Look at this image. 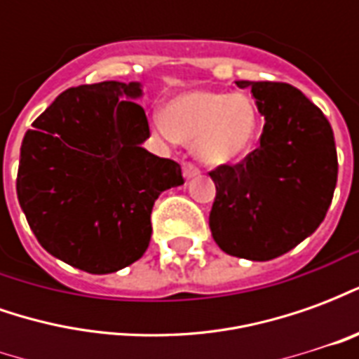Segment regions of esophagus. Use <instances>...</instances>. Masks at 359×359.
Here are the masks:
<instances>
[{
    "mask_svg": "<svg viewBox=\"0 0 359 359\" xmlns=\"http://www.w3.org/2000/svg\"><path fill=\"white\" fill-rule=\"evenodd\" d=\"M182 175H184V179H194V177L200 175V169L194 163L187 161V163L182 165Z\"/></svg>",
    "mask_w": 359,
    "mask_h": 359,
    "instance_id": "34e87169",
    "label": "esophagus"
}]
</instances>
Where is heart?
I'll return each mask as SVG.
<instances>
[{
  "label": "heart",
  "mask_w": 359,
  "mask_h": 359,
  "mask_svg": "<svg viewBox=\"0 0 359 359\" xmlns=\"http://www.w3.org/2000/svg\"><path fill=\"white\" fill-rule=\"evenodd\" d=\"M151 126L167 140L190 144L208 165H231L248 156L257 133V113L250 97L219 90H190L167 103Z\"/></svg>",
  "instance_id": "heart-1"
}]
</instances>
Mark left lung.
Instances as JSON below:
<instances>
[{
	"label": "left lung",
	"instance_id": "8db88e82",
	"mask_svg": "<svg viewBox=\"0 0 359 359\" xmlns=\"http://www.w3.org/2000/svg\"><path fill=\"white\" fill-rule=\"evenodd\" d=\"M265 117L259 148L210 177L213 241L229 256L269 262L316 233L331 205L339 161L323 111L285 82L236 81Z\"/></svg>",
	"mask_w": 359,
	"mask_h": 359
}]
</instances>
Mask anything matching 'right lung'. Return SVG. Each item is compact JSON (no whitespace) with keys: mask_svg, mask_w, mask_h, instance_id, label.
Wrapping results in <instances>:
<instances>
[{"mask_svg":"<svg viewBox=\"0 0 359 359\" xmlns=\"http://www.w3.org/2000/svg\"><path fill=\"white\" fill-rule=\"evenodd\" d=\"M140 95V82L65 90L20 146L17 196L32 233L51 256L92 275L140 259L154 203L184 182L177 161L142 148L149 126Z\"/></svg>","mask_w":359,"mask_h":359,"instance_id":"1","label":"right lung"}]
</instances>
